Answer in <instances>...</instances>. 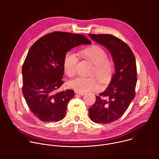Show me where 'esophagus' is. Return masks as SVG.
Returning a JSON list of instances; mask_svg holds the SVG:
<instances>
[{"instance_id": "obj_1", "label": "esophagus", "mask_w": 159, "mask_h": 159, "mask_svg": "<svg viewBox=\"0 0 159 159\" xmlns=\"http://www.w3.org/2000/svg\"><path fill=\"white\" fill-rule=\"evenodd\" d=\"M75 94H77L79 96H84L85 94L84 93H80V92H75Z\"/></svg>"}]
</instances>
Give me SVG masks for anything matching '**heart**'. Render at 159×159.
<instances>
[{
  "label": "heart",
  "instance_id": "b5f03b06",
  "mask_svg": "<svg viewBox=\"0 0 159 159\" xmlns=\"http://www.w3.org/2000/svg\"><path fill=\"white\" fill-rule=\"evenodd\" d=\"M82 55L87 60L94 64L90 75H96L102 84H106L111 79L114 65L107 58L106 51L98 45L86 48L81 51ZM79 58L74 52H67L63 60V69L67 76L74 77L77 71ZM69 87L77 92L87 93L99 89V84L95 77H77L69 82Z\"/></svg>",
  "mask_w": 159,
  "mask_h": 159
}]
</instances>
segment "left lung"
<instances>
[{
  "label": "left lung",
  "instance_id": "left-lung-1",
  "mask_svg": "<svg viewBox=\"0 0 159 159\" xmlns=\"http://www.w3.org/2000/svg\"><path fill=\"white\" fill-rule=\"evenodd\" d=\"M89 36L106 47L115 63V73L104 92L89 109L90 119L96 123L108 124L120 118L135 96L137 65L133 52L120 38L108 34Z\"/></svg>",
  "mask_w": 159,
  "mask_h": 159
}]
</instances>
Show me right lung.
I'll return each instance as SVG.
<instances>
[{
    "instance_id": "right-lung-1",
    "label": "right lung",
    "mask_w": 159,
    "mask_h": 159,
    "mask_svg": "<svg viewBox=\"0 0 159 159\" xmlns=\"http://www.w3.org/2000/svg\"><path fill=\"white\" fill-rule=\"evenodd\" d=\"M81 44L91 41L82 34L55 31L30 48L22 68V91L30 111L41 121L55 122L65 117L74 91L57 92L63 84V60L68 51Z\"/></svg>"
}]
</instances>
